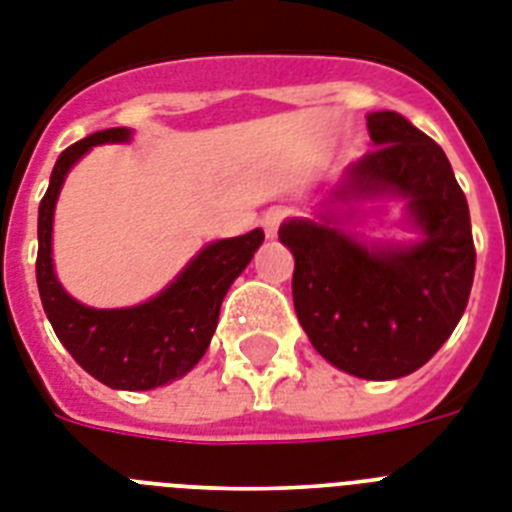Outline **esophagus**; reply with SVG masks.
<instances>
[{
	"mask_svg": "<svg viewBox=\"0 0 512 512\" xmlns=\"http://www.w3.org/2000/svg\"><path fill=\"white\" fill-rule=\"evenodd\" d=\"M284 218H286L284 207H270L268 213L263 215V228L268 239H273V236L278 234V226H281V220Z\"/></svg>",
	"mask_w": 512,
	"mask_h": 512,
	"instance_id": "obj_1",
	"label": "esophagus"
}]
</instances>
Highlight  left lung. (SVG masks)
<instances>
[{
  "label": "left lung",
  "mask_w": 512,
  "mask_h": 512,
  "mask_svg": "<svg viewBox=\"0 0 512 512\" xmlns=\"http://www.w3.org/2000/svg\"><path fill=\"white\" fill-rule=\"evenodd\" d=\"M376 149L344 170L334 199H407L423 231L410 247H368L334 220L278 228L292 249V297L310 342L357 378L389 381L426 365L458 326L476 270L471 215L452 165L400 112L368 115Z\"/></svg>",
  "instance_id": "obj_1"
}]
</instances>
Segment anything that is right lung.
Masks as SVG:
<instances>
[{
    "label": "right lung",
    "instance_id": "right-lung-1",
    "mask_svg": "<svg viewBox=\"0 0 512 512\" xmlns=\"http://www.w3.org/2000/svg\"><path fill=\"white\" fill-rule=\"evenodd\" d=\"M128 139V128H107L76 141L57 157L49 189L39 205L36 284L54 334L83 371L110 389L144 392L181 378L202 360L218 326L220 302L263 244L265 234L255 228L244 236L207 244L168 289L144 305L94 310L76 302L60 286L52 265L57 194L68 170L91 147Z\"/></svg>",
    "mask_w": 512,
    "mask_h": 512
}]
</instances>
